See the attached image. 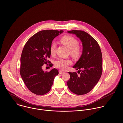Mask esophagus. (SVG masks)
<instances>
[{"label": "esophagus", "mask_w": 123, "mask_h": 123, "mask_svg": "<svg viewBox=\"0 0 123 123\" xmlns=\"http://www.w3.org/2000/svg\"><path fill=\"white\" fill-rule=\"evenodd\" d=\"M64 72H65L64 71H62V70H60L59 71V73L60 74H62L64 73Z\"/></svg>", "instance_id": "1"}]
</instances>
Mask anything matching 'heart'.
<instances>
[{"instance_id":"b5f03b06","label":"heart","mask_w":123,"mask_h":123,"mask_svg":"<svg viewBox=\"0 0 123 123\" xmlns=\"http://www.w3.org/2000/svg\"><path fill=\"white\" fill-rule=\"evenodd\" d=\"M60 42L69 49V54L73 58H79L82 54V49L78 44V40L73 36L69 35H64L60 39ZM55 44L52 43L50 47V53L51 55L55 54ZM71 63L72 61L69 58L66 59L60 58L55 61V64L56 68L65 70Z\"/></svg>"}]
</instances>
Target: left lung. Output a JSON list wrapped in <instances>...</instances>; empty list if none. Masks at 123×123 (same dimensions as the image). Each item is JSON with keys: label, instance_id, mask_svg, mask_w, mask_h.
<instances>
[{"label": "left lung", "instance_id": "obj_1", "mask_svg": "<svg viewBox=\"0 0 123 123\" xmlns=\"http://www.w3.org/2000/svg\"><path fill=\"white\" fill-rule=\"evenodd\" d=\"M68 32L74 34L80 38L83 49L80 58L73 67L77 70L80 69L78 73L80 75L76 72H68L70 77L67 81V85L75 94L85 95L92 90L101 77L102 73L101 49L96 39L87 33L76 30Z\"/></svg>", "mask_w": 123, "mask_h": 123}]
</instances>
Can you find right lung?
Listing matches in <instances>:
<instances>
[{"instance_id": "add662e5", "label": "right lung", "mask_w": 123, "mask_h": 123, "mask_svg": "<svg viewBox=\"0 0 123 123\" xmlns=\"http://www.w3.org/2000/svg\"><path fill=\"white\" fill-rule=\"evenodd\" d=\"M63 30H44L32 36L26 43L21 56L20 75L29 90L37 95H43L50 91L54 78L59 73L57 69L44 72V64H52L47 59L50 57V47L52 41Z\"/></svg>"}]
</instances>
